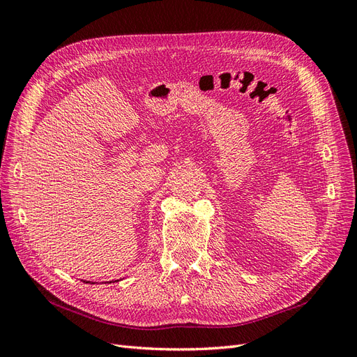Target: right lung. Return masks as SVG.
Wrapping results in <instances>:
<instances>
[{"mask_svg": "<svg viewBox=\"0 0 357 357\" xmlns=\"http://www.w3.org/2000/svg\"><path fill=\"white\" fill-rule=\"evenodd\" d=\"M116 282H117V280H116ZM86 283H89V282H86ZM110 283H112V282H110ZM92 284H93V283H92Z\"/></svg>", "mask_w": 357, "mask_h": 357, "instance_id": "add662e5", "label": "right lung"}]
</instances>
